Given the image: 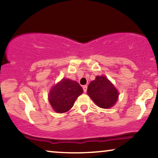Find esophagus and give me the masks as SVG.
Listing matches in <instances>:
<instances>
[{"instance_id": "obj_1", "label": "esophagus", "mask_w": 158, "mask_h": 158, "mask_svg": "<svg viewBox=\"0 0 158 158\" xmlns=\"http://www.w3.org/2000/svg\"><path fill=\"white\" fill-rule=\"evenodd\" d=\"M83 91L86 93L87 92V89H88V86L87 85H83Z\"/></svg>"}]
</instances>
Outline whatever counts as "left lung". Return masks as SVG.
Wrapping results in <instances>:
<instances>
[{
	"label": "left lung",
	"mask_w": 158,
	"mask_h": 158,
	"mask_svg": "<svg viewBox=\"0 0 158 158\" xmlns=\"http://www.w3.org/2000/svg\"><path fill=\"white\" fill-rule=\"evenodd\" d=\"M87 93L94 103L103 109L113 106L118 97V90L105 76H96L88 85Z\"/></svg>",
	"instance_id": "8db88e82"
}]
</instances>
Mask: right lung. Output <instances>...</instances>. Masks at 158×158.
Listing matches in <instances>:
<instances>
[{"instance_id":"add662e5","label":"right lung","mask_w":158,"mask_h":158,"mask_svg":"<svg viewBox=\"0 0 158 158\" xmlns=\"http://www.w3.org/2000/svg\"><path fill=\"white\" fill-rule=\"evenodd\" d=\"M83 92V88L77 82L63 78L50 90L49 101L54 111L64 113L73 106L75 100Z\"/></svg>"}]
</instances>
